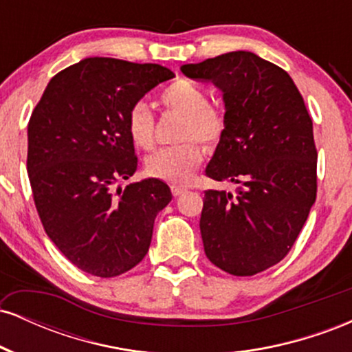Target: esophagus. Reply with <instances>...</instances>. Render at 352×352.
I'll return each mask as SVG.
<instances>
[{
    "mask_svg": "<svg viewBox=\"0 0 352 352\" xmlns=\"http://www.w3.org/2000/svg\"><path fill=\"white\" fill-rule=\"evenodd\" d=\"M170 190H172V193H173V195H175V197H179V195H182V193H184V192H187L188 187H187V185L172 184V185H170Z\"/></svg>",
    "mask_w": 352,
    "mask_h": 352,
    "instance_id": "esophagus-1",
    "label": "esophagus"
}]
</instances>
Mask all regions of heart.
I'll return each instance as SVG.
<instances>
[{
    "label": "heart",
    "mask_w": 352,
    "mask_h": 352,
    "mask_svg": "<svg viewBox=\"0 0 352 352\" xmlns=\"http://www.w3.org/2000/svg\"><path fill=\"white\" fill-rule=\"evenodd\" d=\"M160 100L167 109L185 116L180 139L187 142L153 152L145 162V172L155 179L182 184L190 179L204 160V148L192 139L197 138L210 148L217 147L227 132V119L218 109L210 106L207 91L187 79H177L168 84L160 92ZM125 129L137 147L145 151L152 148L155 119L145 104L137 102L129 109Z\"/></svg>",
    "instance_id": "obj_1"
}]
</instances>
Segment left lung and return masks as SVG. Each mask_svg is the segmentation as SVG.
I'll list each match as a JSON object with an SVG mask.
<instances>
[{
    "label": "left lung",
    "instance_id": "obj_1",
    "mask_svg": "<svg viewBox=\"0 0 352 352\" xmlns=\"http://www.w3.org/2000/svg\"><path fill=\"white\" fill-rule=\"evenodd\" d=\"M180 69L223 92L227 132L205 173L238 184L235 193L205 190V254L223 272L253 276L289 253L316 200L313 120L288 72L253 52Z\"/></svg>",
    "mask_w": 352,
    "mask_h": 352
}]
</instances>
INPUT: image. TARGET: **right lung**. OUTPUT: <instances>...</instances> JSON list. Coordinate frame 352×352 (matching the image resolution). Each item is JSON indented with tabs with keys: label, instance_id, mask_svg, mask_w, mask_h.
Masks as SVG:
<instances>
[{
	"label": "right lung",
	"instance_id": "right-lung-1",
	"mask_svg": "<svg viewBox=\"0 0 352 352\" xmlns=\"http://www.w3.org/2000/svg\"><path fill=\"white\" fill-rule=\"evenodd\" d=\"M160 64L87 58L47 84L28 124V175L47 236L79 270L119 276L144 260L157 213L172 200L145 179L114 193L137 170L125 129L129 109L173 78Z\"/></svg>",
	"mask_w": 352,
	"mask_h": 352
}]
</instances>
